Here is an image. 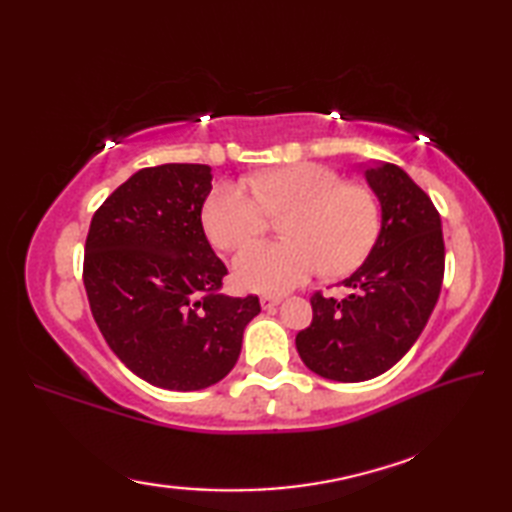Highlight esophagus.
Listing matches in <instances>:
<instances>
[{
  "label": "esophagus",
  "mask_w": 512,
  "mask_h": 512,
  "mask_svg": "<svg viewBox=\"0 0 512 512\" xmlns=\"http://www.w3.org/2000/svg\"><path fill=\"white\" fill-rule=\"evenodd\" d=\"M281 301H284V299H281L279 295H264V297H262V308H264V310H273V308L279 306Z\"/></svg>",
  "instance_id": "esophagus-1"
}]
</instances>
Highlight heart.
<instances>
[{"label": "heart", "mask_w": 512, "mask_h": 512, "mask_svg": "<svg viewBox=\"0 0 512 512\" xmlns=\"http://www.w3.org/2000/svg\"><path fill=\"white\" fill-rule=\"evenodd\" d=\"M253 189L222 182L204 202L202 222L211 242L237 250L262 235L270 213L288 215L284 242H262L235 259V279L246 290L281 295L323 268L347 275L361 266L378 239L374 195L345 184L330 167L301 162L253 178Z\"/></svg>", "instance_id": "heart-1"}]
</instances>
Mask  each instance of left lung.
Returning a JSON list of instances; mask_svg holds the SVG:
<instances>
[{
    "mask_svg": "<svg viewBox=\"0 0 512 512\" xmlns=\"http://www.w3.org/2000/svg\"><path fill=\"white\" fill-rule=\"evenodd\" d=\"M380 202V233L361 268L343 279L345 299H310L312 323L297 334L308 369L361 383L394 367L418 341L444 277L440 213L405 171L389 162L365 169Z\"/></svg>",
    "mask_w": 512,
    "mask_h": 512,
    "instance_id": "1",
    "label": "left lung"
}]
</instances>
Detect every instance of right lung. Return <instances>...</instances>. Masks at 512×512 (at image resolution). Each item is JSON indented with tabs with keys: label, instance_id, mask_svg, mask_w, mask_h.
I'll return each mask as SVG.
<instances>
[{
	"label": "right lung",
	"instance_id": "1",
	"mask_svg": "<svg viewBox=\"0 0 512 512\" xmlns=\"http://www.w3.org/2000/svg\"><path fill=\"white\" fill-rule=\"evenodd\" d=\"M209 165L136 171L94 213L83 284L107 345L171 391L211 387L235 367L259 299L220 295L226 266L202 228Z\"/></svg>",
	"mask_w": 512,
	"mask_h": 512
}]
</instances>
